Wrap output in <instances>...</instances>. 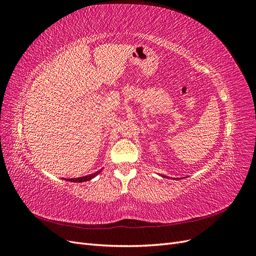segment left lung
Listing matches in <instances>:
<instances>
[{
    "mask_svg": "<svg viewBox=\"0 0 256 256\" xmlns=\"http://www.w3.org/2000/svg\"><path fill=\"white\" fill-rule=\"evenodd\" d=\"M162 177H166V176H162Z\"/></svg>",
    "mask_w": 256,
    "mask_h": 256,
    "instance_id": "left-lung-1",
    "label": "left lung"
}]
</instances>
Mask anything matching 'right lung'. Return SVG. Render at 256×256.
Segmentation results:
<instances>
[{
  "label": "right lung",
  "instance_id": "right-lung-1",
  "mask_svg": "<svg viewBox=\"0 0 256 256\" xmlns=\"http://www.w3.org/2000/svg\"><path fill=\"white\" fill-rule=\"evenodd\" d=\"M102 171V170H99V171H97V172H95V173H92V174H90V175H86V176H82V177H78V178H67V180H67V182H88V180H90L92 178H94L95 176H97L100 172Z\"/></svg>",
  "mask_w": 256,
  "mask_h": 256
}]
</instances>
